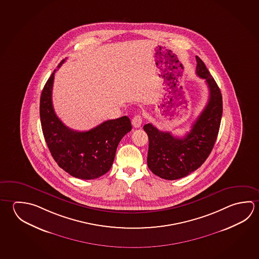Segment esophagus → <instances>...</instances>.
Wrapping results in <instances>:
<instances>
[{
	"instance_id": "34e87169",
	"label": "esophagus",
	"mask_w": 259,
	"mask_h": 259,
	"mask_svg": "<svg viewBox=\"0 0 259 259\" xmlns=\"http://www.w3.org/2000/svg\"><path fill=\"white\" fill-rule=\"evenodd\" d=\"M142 116L140 114H136L135 115V117L132 120V124L134 125V127L139 128L142 125Z\"/></svg>"
}]
</instances>
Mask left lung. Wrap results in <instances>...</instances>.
I'll use <instances>...</instances> for the list:
<instances>
[{"mask_svg": "<svg viewBox=\"0 0 259 259\" xmlns=\"http://www.w3.org/2000/svg\"><path fill=\"white\" fill-rule=\"evenodd\" d=\"M196 74L207 83L209 99L191 131L182 138L160 131L153 124L144 126L149 138L147 165L154 175L166 180L186 177L199 168L213 149L223 113L222 95L214 79L198 56Z\"/></svg>", "mask_w": 259, "mask_h": 259, "instance_id": "8db88e82", "label": "left lung"}]
</instances>
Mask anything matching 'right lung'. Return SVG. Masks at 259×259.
Segmentation results:
<instances>
[{"label": "right lung", "mask_w": 259, "mask_h": 259, "mask_svg": "<svg viewBox=\"0 0 259 259\" xmlns=\"http://www.w3.org/2000/svg\"><path fill=\"white\" fill-rule=\"evenodd\" d=\"M55 71L47 80L40 99V118L46 144L55 162L65 172L76 178L96 179L111 169L119 142L132 130L131 121L123 116L85 132L67 127L57 117L53 106Z\"/></svg>", "instance_id": "1"}]
</instances>
